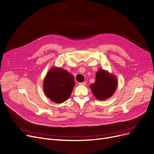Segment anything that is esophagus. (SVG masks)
Listing matches in <instances>:
<instances>
[{
	"label": "esophagus",
	"instance_id": "34e87169",
	"mask_svg": "<svg viewBox=\"0 0 154 154\" xmlns=\"http://www.w3.org/2000/svg\"><path fill=\"white\" fill-rule=\"evenodd\" d=\"M78 85H83V86H85V85H86V82H82V83H79Z\"/></svg>",
	"mask_w": 154,
	"mask_h": 154
}]
</instances>
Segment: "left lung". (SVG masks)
<instances>
[{
  "label": "left lung",
  "instance_id": "1",
  "mask_svg": "<svg viewBox=\"0 0 154 154\" xmlns=\"http://www.w3.org/2000/svg\"><path fill=\"white\" fill-rule=\"evenodd\" d=\"M118 82L115 75L108 71L100 69L96 73L95 82L90 85V89L98 100L110 98L115 92Z\"/></svg>",
  "mask_w": 154,
  "mask_h": 154
}]
</instances>
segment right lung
<instances>
[{
	"mask_svg": "<svg viewBox=\"0 0 154 154\" xmlns=\"http://www.w3.org/2000/svg\"><path fill=\"white\" fill-rule=\"evenodd\" d=\"M74 77L68 71L58 67L51 68L43 82V89L46 97L56 103L66 101L75 86Z\"/></svg>",
	"mask_w": 154,
	"mask_h": 154,
	"instance_id": "right-lung-1",
	"label": "right lung"
}]
</instances>
